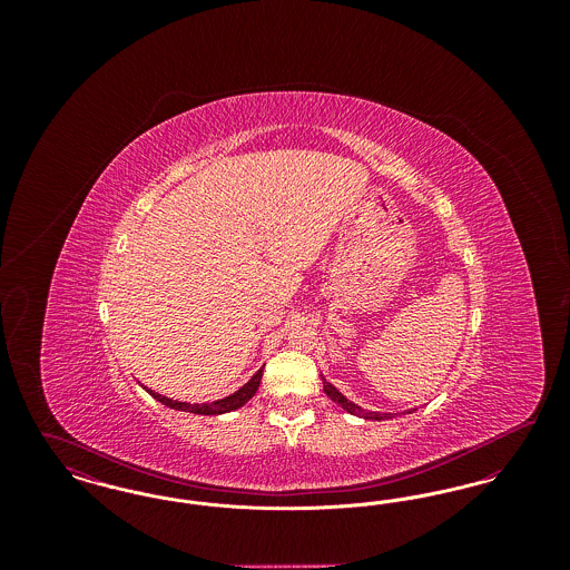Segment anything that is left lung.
I'll return each mask as SVG.
<instances>
[{"label":"left lung","instance_id":"1","mask_svg":"<svg viewBox=\"0 0 570 570\" xmlns=\"http://www.w3.org/2000/svg\"><path fill=\"white\" fill-rule=\"evenodd\" d=\"M323 379V389H325L326 395L331 397V402H335V404H340V406L344 407L348 414H354V416H358V419H365V421H386V419H391L393 414L391 412H386V414H380V412H370V410H363V407L358 406V404H354L351 402L346 395H342L331 382H326L325 376H321ZM412 412V410H410Z\"/></svg>","mask_w":570,"mask_h":570}]
</instances>
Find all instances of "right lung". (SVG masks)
Masks as SVG:
<instances>
[{
    "label": "right lung",
    "mask_w": 570,
    "mask_h": 570,
    "mask_svg": "<svg viewBox=\"0 0 570 570\" xmlns=\"http://www.w3.org/2000/svg\"><path fill=\"white\" fill-rule=\"evenodd\" d=\"M261 379H263V367H261L252 379L247 380L242 389H237L235 393H230V395H226V397H222V400H216V402H207V404L177 402V400H170V397H166V395H160V393L151 391L149 386H142V389H145L154 400H158L160 404H164V406L173 407V410H181V412H190V414H207V416H212V414L233 412V410H237V407L247 404V402L254 397V393L258 391Z\"/></svg>",
    "instance_id": "add662e5"
}]
</instances>
